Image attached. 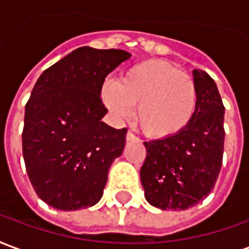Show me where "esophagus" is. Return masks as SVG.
I'll list each match as a JSON object with an SVG mask.
<instances>
[{"label": "esophagus", "mask_w": 249, "mask_h": 249, "mask_svg": "<svg viewBox=\"0 0 249 249\" xmlns=\"http://www.w3.org/2000/svg\"><path fill=\"white\" fill-rule=\"evenodd\" d=\"M135 140H137V137H136L133 133L128 132V133H126V141H135Z\"/></svg>", "instance_id": "34e87169"}]
</instances>
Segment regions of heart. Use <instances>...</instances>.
Wrapping results in <instances>:
<instances>
[{"label": "heart", "instance_id": "1", "mask_svg": "<svg viewBox=\"0 0 249 249\" xmlns=\"http://www.w3.org/2000/svg\"><path fill=\"white\" fill-rule=\"evenodd\" d=\"M105 107L116 120L130 119L137 107V121L149 137L178 135L192 121L197 108V88L192 77L171 62L148 60L130 66L121 81H105Z\"/></svg>", "mask_w": 249, "mask_h": 249}]
</instances>
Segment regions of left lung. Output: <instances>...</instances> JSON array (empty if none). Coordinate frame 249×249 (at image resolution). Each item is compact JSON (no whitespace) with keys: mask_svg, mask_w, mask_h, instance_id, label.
I'll return each mask as SVG.
<instances>
[{"mask_svg":"<svg viewBox=\"0 0 249 249\" xmlns=\"http://www.w3.org/2000/svg\"><path fill=\"white\" fill-rule=\"evenodd\" d=\"M197 108L178 135L145 141L140 169L148 203L162 211H185L208 196L217 180L224 151V105L216 82L200 69L192 71Z\"/></svg>","mask_w":249,"mask_h":249,"instance_id":"obj_1","label":"left lung"}]
</instances>
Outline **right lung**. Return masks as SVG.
I'll return each mask as SVG.
<instances>
[{
  "mask_svg": "<svg viewBox=\"0 0 249 249\" xmlns=\"http://www.w3.org/2000/svg\"><path fill=\"white\" fill-rule=\"evenodd\" d=\"M121 49L82 46L48 68L25 107L22 153L38 197L60 211L93 207L109 168L121 156L126 129L103 121L105 77L130 58Z\"/></svg>",
  "mask_w": 249,
  "mask_h": 249,
  "instance_id": "1",
  "label": "right lung"
}]
</instances>
